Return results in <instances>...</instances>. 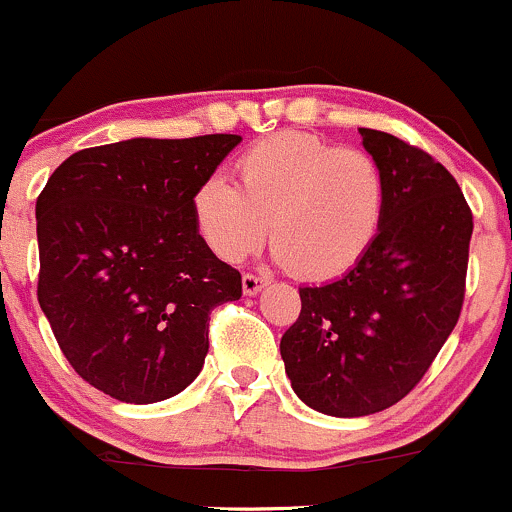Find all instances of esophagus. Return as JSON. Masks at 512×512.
Masks as SVG:
<instances>
[{
  "instance_id": "obj_1",
  "label": "esophagus",
  "mask_w": 512,
  "mask_h": 512,
  "mask_svg": "<svg viewBox=\"0 0 512 512\" xmlns=\"http://www.w3.org/2000/svg\"><path fill=\"white\" fill-rule=\"evenodd\" d=\"M268 286V278L266 276H254V273H244L241 278V288H244L246 295H256L261 288Z\"/></svg>"
}]
</instances>
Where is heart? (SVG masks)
Segmentation results:
<instances>
[{"label":"heart","mask_w":512,"mask_h":512,"mask_svg":"<svg viewBox=\"0 0 512 512\" xmlns=\"http://www.w3.org/2000/svg\"><path fill=\"white\" fill-rule=\"evenodd\" d=\"M224 175L192 194V219L221 261L239 263L268 236L276 258L305 281L355 271L377 244L389 207L382 165L365 150L283 130L254 142Z\"/></svg>","instance_id":"b5f03b06"}]
</instances>
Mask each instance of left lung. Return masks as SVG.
I'll return each instance as SVG.
<instances>
[{
  "mask_svg": "<svg viewBox=\"0 0 512 512\" xmlns=\"http://www.w3.org/2000/svg\"><path fill=\"white\" fill-rule=\"evenodd\" d=\"M360 135L387 175L382 234L352 273L300 288V315L281 337L293 392L330 416L382 412L421 382L461 315L473 234L441 162L382 130Z\"/></svg>",
  "mask_w": 512,
  "mask_h": 512,
  "instance_id": "1",
  "label": "left lung"
}]
</instances>
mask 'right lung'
<instances>
[{
	"instance_id": "right-lung-1",
	"label": "right lung",
	"mask_w": 512,
	"mask_h": 512,
	"mask_svg": "<svg viewBox=\"0 0 512 512\" xmlns=\"http://www.w3.org/2000/svg\"><path fill=\"white\" fill-rule=\"evenodd\" d=\"M239 135L78 150L36 199L39 305L78 377L128 404L170 399L209 350V313L241 298L192 219Z\"/></svg>"
}]
</instances>
